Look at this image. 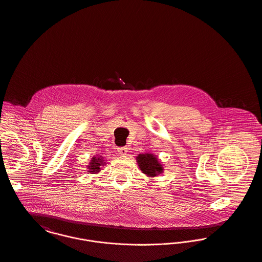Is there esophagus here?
Instances as JSON below:
<instances>
[{"mask_svg": "<svg viewBox=\"0 0 262 262\" xmlns=\"http://www.w3.org/2000/svg\"><path fill=\"white\" fill-rule=\"evenodd\" d=\"M117 151L119 155L121 156H124L127 154V147L126 146H120V147H117Z\"/></svg>", "mask_w": 262, "mask_h": 262, "instance_id": "esophagus-1", "label": "esophagus"}]
</instances>
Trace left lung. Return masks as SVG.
<instances>
[{"label":"left lung","instance_id":"1","mask_svg":"<svg viewBox=\"0 0 262 262\" xmlns=\"http://www.w3.org/2000/svg\"><path fill=\"white\" fill-rule=\"evenodd\" d=\"M137 162L141 171L148 177H156L163 173L162 164L152 154H140L137 157Z\"/></svg>","mask_w":262,"mask_h":262}]
</instances>
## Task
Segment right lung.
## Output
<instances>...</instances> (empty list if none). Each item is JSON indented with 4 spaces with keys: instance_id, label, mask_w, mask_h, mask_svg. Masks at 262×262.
Returning a JSON list of instances; mask_svg holds the SVG:
<instances>
[{
    "instance_id": "add662e5",
    "label": "right lung",
    "mask_w": 262,
    "mask_h": 262,
    "mask_svg": "<svg viewBox=\"0 0 262 262\" xmlns=\"http://www.w3.org/2000/svg\"><path fill=\"white\" fill-rule=\"evenodd\" d=\"M105 163L103 162L102 157H93L88 165V171L91 174H97L100 171V167L103 166Z\"/></svg>"
}]
</instances>
